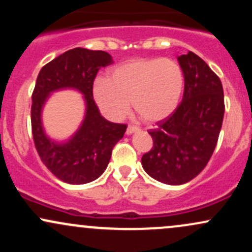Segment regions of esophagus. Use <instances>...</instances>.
I'll return each mask as SVG.
<instances>
[{
  "label": "esophagus",
  "mask_w": 252,
  "mask_h": 252,
  "mask_svg": "<svg viewBox=\"0 0 252 252\" xmlns=\"http://www.w3.org/2000/svg\"><path fill=\"white\" fill-rule=\"evenodd\" d=\"M136 131H138V128L135 126H128V128H126V134L128 135L134 134V132H136Z\"/></svg>",
  "instance_id": "esophagus-1"
}]
</instances>
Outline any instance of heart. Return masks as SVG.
<instances>
[{"mask_svg":"<svg viewBox=\"0 0 252 252\" xmlns=\"http://www.w3.org/2000/svg\"><path fill=\"white\" fill-rule=\"evenodd\" d=\"M184 85V72L175 60L137 58L112 68L108 79H96L94 98L111 120L126 116L131 102L144 121L158 122L178 108Z\"/></svg>","mask_w":252,"mask_h":252,"instance_id":"b5f03b06","label":"heart"}]
</instances>
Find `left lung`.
Masks as SVG:
<instances>
[{
  "instance_id": "8db88e82",
  "label": "left lung",
  "mask_w": 252,
  "mask_h": 252,
  "mask_svg": "<svg viewBox=\"0 0 252 252\" xmlns=\"http://www.w3.org/2000/svg\"><path fill=\"white\" fill-rule=\"evenodd\" d=\"M178 60L185 78L182 102L149 130L153 148L141 160L153 179L167 185L186 184L206 167L225 111L221 82L210 66L190 51Z\"/></svg>"
}]
</instances>
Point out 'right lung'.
Masks as SVG:
<instances>
[{"label": "right lung", "mask_w": 252, "mask_h": 252, "mask_svg": "<svg viewBox=\"0 0 252 252\" xmlns=\"http://www.w3.org/2000/svg\"><path fill=\"white\" fill-rule=\"evenodd\" d=\"M112 63L104 51L73 48L46 63L36 78L32 94V134L40 158L59 180L83 185L96 180L108 167L112 149L126 132V124L106 121L94 99V82L100 67ZM76 88L84 94L87 114L82 126L66 144L53 143L45 136L41 110L51 92Z\"/></svg>", "instance_id": "obj_1"}]
</instances>
